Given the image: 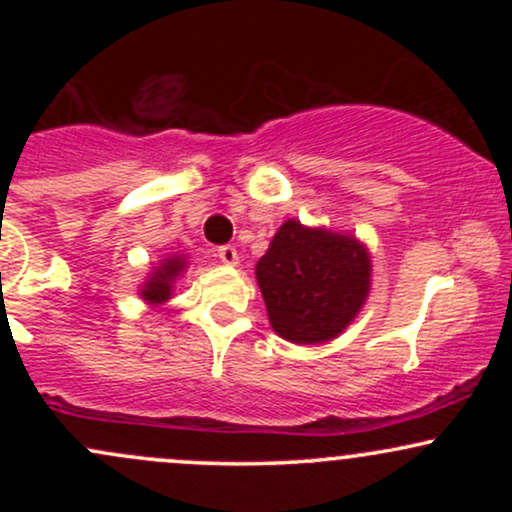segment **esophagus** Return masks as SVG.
Listing matches in <instances>:
<instances>
[{"instance_id": "esophagus-1", "label": "esophagus", "mask_w": 512, "mask_h": 512, "mask_svg": "<svg viewBox=\"0 0 512 512\" xmlns=\"http://www.w3.org/2000/svg\"><path fill=\"white\" fill-rule=\"evenodd\" d=\"M216 255H219V260L223 262V264H238V250L233 248V245H221L219 250H216Z\"/></svg>"}]
</instances>
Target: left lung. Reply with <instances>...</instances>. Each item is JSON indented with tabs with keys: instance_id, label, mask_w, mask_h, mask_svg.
<instances>
[{
	"instance_id": "left-lung-1",
	"label": "left lung",
	"mask_w": 512,
	"mask_h": 512,
	"mask_svg": "<svg viewBox=\"0 0 512 512\" xmlns=\"http://www.w3.org/2000/svg\"><path fill=\"white\" fill-rule=\"evenodd\" d=\"M255 274L274 332L293 344L342 334L370 291L368 252L356 238L298 221L276 231Z\"/></svg>"
}]
</instances>
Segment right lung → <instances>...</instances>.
Wrapping results in <instances>:
<instances>
[{
	"mask_svg": "<svg viewBox=\"0 0 512 512\" xmlns=\"http://www.w3.org/2000/svg\"><path fill=\"white\" fill-rule=\"evenodd\" d=\"M185 267H187L185 257H170V260L163 262L161 267L154 272V276H151V279L144 284V289H142L144 301H149L154 305L168 301L170 289H173V281L178 279L180 272Z\"/></svg>",
	"mask_w": 512,
	"mask_h": 512,
	"instance_id": "obj_1",
	"label": "right lung"
}]
</instances>
